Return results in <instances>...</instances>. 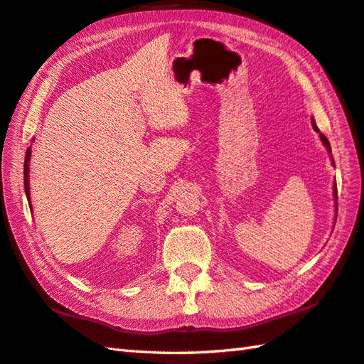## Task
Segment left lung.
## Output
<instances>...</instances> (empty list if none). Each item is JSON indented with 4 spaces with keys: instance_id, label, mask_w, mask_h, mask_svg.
Here are the masks:
<instances>
[{
    "instance_id": "8db88e82",
    "label": "left lung",
    "mask_w": 364,
    "mask_h": 364,
    "mask_svg": "<svg viewBox=\"0 0 364 364\" xmlns=\"http://www.w3.org/2000/svg\"><path fill=\"white\" fill-rule=\"evenodd\" d=\"M311 124H313V129L316 130V132H318V135H321V139H322V143L325 144V147H327V151L331 154V147H330V143H328V139L325 138V135L323 133H321V130L317 129V125H316V122H314V119H311ZM333 161V160H331ZM333 165H335V161H333ZM333 195H335V199H338V190H336V185L335 187H333ZM338 212V210H336Z\"/></svg>"
}]
</instances>
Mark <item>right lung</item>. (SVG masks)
I'll use <instances>...</instances> for the list:
<instances>
[{"mask_svg": "<svg viewBox=\"0 0 364 364\" xmlns=\"http://www.w3.org/2000/svg\"><path fill=\"white\" fill-rule=\"evenodd\" d=\"M29 157H31V147H28V151H26V155H25V166H23V174H25V191H26V198H28V201H29Z\"/></svg>", "mask_w": 364, "mask_h": 364, "instance_id": "obj_1", "label": "right lung"}]
</instances>
